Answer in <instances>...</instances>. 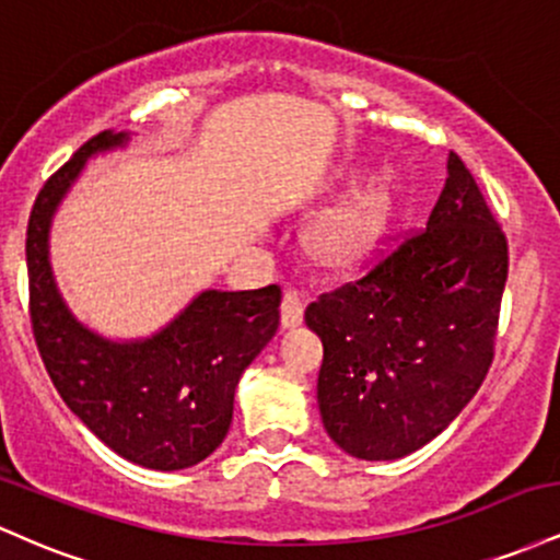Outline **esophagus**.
I'll return each instance as SVG.
<instances>
[{
	"mask_svg": "<svg viewBox=\"0 0 560 560\" xmlns=\"http://www.w3.org/2000/svg\"><path fill=\"white\" fill-rule=\"evenodd\" d=\"M305 313V298H302L300 289H287L284 300H281V324L284 326H298Z\"/></svg>",
	"mask_w": 560,
	"mask_h": 560,
	"instance_id": "1",
	"label": "esophagus"
}]
</instances>
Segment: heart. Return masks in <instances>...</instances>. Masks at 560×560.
I'll return each instance as SVG.
<instances>
[{
	"mask_svg": "<svg viewBox=\"0 0 560 560\" xmlns=\"http://www.w3.org/2000/svg\"><path fill=\"white\" fill-rule=\"evenodd\" d=\"M371 223H374V205H355V208L345 210V213H339L329 223V229H326V242H329V247L339 249V253H347V249L355 247V244L369 234Z\"/></svg>",
	"mask_w": 560,
	"mask_h": 560,
	"instance_id": "heart-1",
	"label": "heart"
}]
</instances>
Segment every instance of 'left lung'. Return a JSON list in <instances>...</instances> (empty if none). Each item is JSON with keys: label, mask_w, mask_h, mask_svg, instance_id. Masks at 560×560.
<instances>
[{"label": "left lung", "mask_w": 560, "mask_h": 560, "mask_svg": "<svg viewBox=\"0 0 560 560\" xmlns=\"http://www.w3.org/2000/svg\"><path fill=\"white\" fill-rule=\"evenodd\" d=\"M505 279L503 229L450 152L427 226L384 236L307 305L331 440L361 460H395L447 429L492 365Z\"/></svg>", "instance_id": "8db88e82"}]
</instances>
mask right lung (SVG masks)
Wrapping results in <instances>:
<instances>
[{"label":"right lung","mask_w":560,"mask_h":560,"mask_svg":"<svg viewBox=\"0 0 560 560\" xmlns=\"http://www.w3.org/2000/svg\"><path fill=\"white\" fill-rule=\"evenodd\" d=\"M124 139L96 133L38 191L25 231L31 329L60 397L107 447L131 464L178 471L226 436L242 371L279 329L281 289H208L144 342L115 345L83 329L49 271V218L86 158Z\"/></svg>","instance_id":"1"}]
</instances>
